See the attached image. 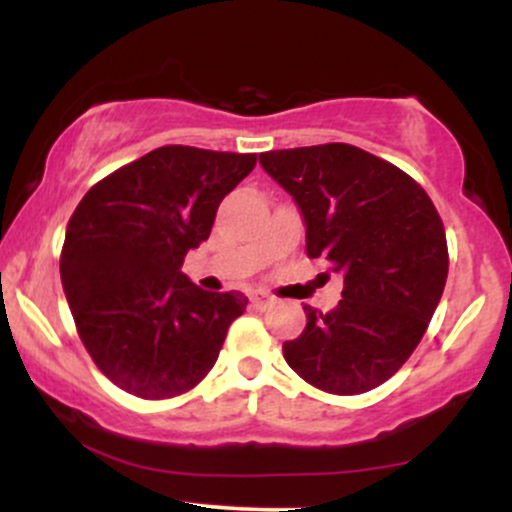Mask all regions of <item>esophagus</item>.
<instances>
[{
    "mask_svg": "<svg viewBox=\"0 0 512 512\" xmlns=\"http://www.w3.org/2000/svg\"><path fill=\"white\" fill-rule=\"evenodd\" d=\"M250 301H252V305H257V308H269V305H274V298L267 296V293H255Z\"/></svg>",
    "mask_w": 512,
    "mask_h": 512,
    "instance_id": "1",
    "label": "esophagus"
}]
</instances>
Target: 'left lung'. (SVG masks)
I'll return each mask as SVG.
<instances>
[{"mask_svg": "<svg viewBox=\"0 0 512 512\" xmlns=\"http://www.w3.org/2000/svg\"><path fill=\"white\" fill-rule=\"evenodd\" d=\"M260 166L293 197L308 257L344 279L330 313L303 305L286 363L332 395H361L404 366L448 279V243L431 197L407 173L351 144L267 151Z\"/></svg>", "mask_w": 512, "mask_h": 512, "instance_id": "1", "label": "left lung"}]
</instances>
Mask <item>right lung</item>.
I'll use <instances>...</instances> for the list:
<instances>
[{"instance_id":"1","label":"right lung","mask_w":512,"mask_h":512,"mask_svg":"<svg viewBox=\"0 0 512 512\" xmlns=\"http://www.w3.org/2000/svg\"><path fill=\"white\" fill-rule=\"evenodd\" d=\"M255 154L161 146L93 185L67 223L60 274L96 366L142 399L192 390L248 298L180 272Z\"/></svg>"}]
</instances>
